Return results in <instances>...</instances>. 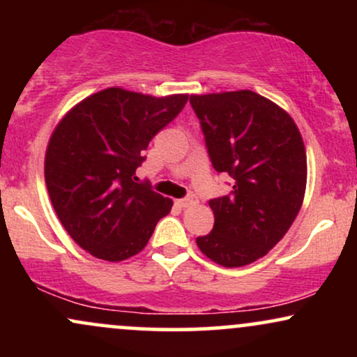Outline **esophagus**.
I'll list each match as a JSON object with an SVG mask.
<instances>
[{"mask_svg":"<svg viewBox=\"0 0 357 357\" xmlns=\"http://www.w3.org/2000/svg\"><path fill=\"white\" fill-rule=\"evenodd\" d=\"M196 203V199L192 198V196H190V198H183V199H178V202H176V204H178L179 208H190V206H192V204Z\"/></svg>","mask_w":357,"mask_h":357,"instance_id":"34e87169","label":"esophagus"}]
</instances>
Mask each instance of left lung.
<instances>
[{
  "label": "left lung",
  "mask_w": 357,
  "mask_h": 357,
  "mask_svg": "<svg viewBox=\"0 0 357 357\" xmlns=\"http://www.w3.org/2000/svg\"><path fill=\"white\" fill-rule=\"evenodd\" d=\"M211 165L235 179L210 199L215 227L202 252L233 268L265 257L292 227L305 195L307 155L294 119L252 90L191 96Z\"/></svg>",
  "instance_id": "left-lung-1"
}]
</instances>
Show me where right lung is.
Here are the masks:
<instances>
[{
	"mask_svg": "<svg viewBox=\"0 0 357 357\" xmlns=\"http://www.w3.org/2000/svg\"><path fill=\"white\" fill-rule=\"evenodd\" d=\"M186 93L153 97L110 87L68 110L45 154V183L68 235L90 255L122 261L146 247L173 206L136 183L142 153L181 112Z\"/></svg>",
	"mask_w": 357,
	"mask_h": 357,
	"instance_id": "add662e5",
	"label": "right lung"
}]
</instances>
